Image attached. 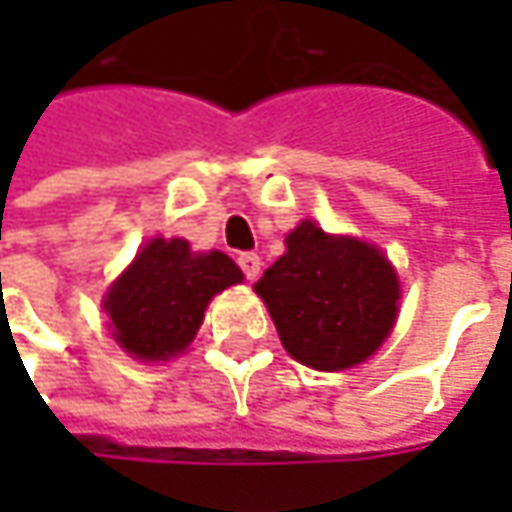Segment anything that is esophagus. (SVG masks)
I'll use <instances>...</instances> for the list:
<instances>
[{"label":"esophagus","instance_id":"34e87169","mask_svg":"<svg viewBox=\"0 0 512 512\" xmlns=\"http://www.w3.org/2000/svg\"><path fill=\"white\" fill-rule=\"evenodd\" d=\"M239 267H242V273H245L247 282H253L256 276H259V270H262V259L256 256V253H239Z\"/></svg>","mask_w":512,"mask_h":512}]
</instances>
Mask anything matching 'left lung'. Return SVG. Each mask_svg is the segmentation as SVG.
Segmentation results:
<instances>
[{
	"instance_id": "left-lung-1",
	"label": "left lung",
	"mask_w": 512,
	"mask_h": 512,
	"mask_svg": "<svg viewBox=\"0 0 512 512\" xmlns=\"http://www.w3.org/2000/svg\"><path fill=\"white\" fill-rule=\"evenodd\" d=\"M296 362L344 370L364 362L387 339L399 313V279L382 250L350 236H327L302 222L287 253L256 282Z\"/></svg>"
}]
</instances>
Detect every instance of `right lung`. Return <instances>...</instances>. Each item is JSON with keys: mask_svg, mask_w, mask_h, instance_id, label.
I'll return each instance as SVG.
<instances>
[{"mask_svg": "<svg viewBox=\"0 0 512 512\" xmlns=\"http://www.w3.org/2000/svg\"><path fill=\"white\" fill-rule=\"evenodd\" d=\"M242 282L236 262L193 253L185 239H153L105 296L113 336L136 359H168L193 342L207 302Z\"/></svg>", "mask_w": 512, "mask_h": 512, "instance_id": "obj_1", "label": "right lung"}]
</instances>
